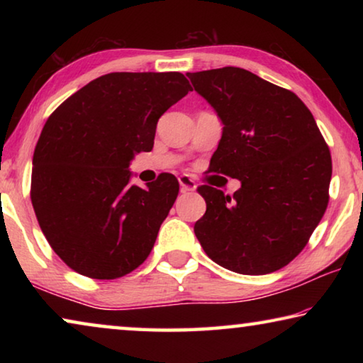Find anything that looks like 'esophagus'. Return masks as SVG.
I'll return each instance as SVG.
<instances>
[{
    "instance_id": "obj_1",
    "label": "esophagus",
    "mask_w": 363,
    "mask_h": 363,
    "mask_svg": "<svg viewBox=\"0 0 363 363\" xmlns=\"http://www.w3.org/2000/svg\"><path fill=\"white\" fill-rule=\"evenodd\" d=\"M179 186H181L182 192H194V190L196 189L195 181L190 176H187V174H182L179 177Z\"/></svg>"
}]
</instances>
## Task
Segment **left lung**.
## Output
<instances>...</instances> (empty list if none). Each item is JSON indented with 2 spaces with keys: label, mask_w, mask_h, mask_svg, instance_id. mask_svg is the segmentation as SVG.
<instances>
[{
  "label": "left lung",
  "mask_w": 363,
  "mask_h": 363,
  "mask_svg": "<svg viewBox=\"0 0 363 363\" xmlns=\"http://www.w3.org/2000/svg\"><path fill=\"white\" fill-rule=\"evenodd\" d=\"M223 121L210 169L242 182L233 196L200 186L195 235L232 272L264 275L291 262L328 205L331 155L299 97L238 67L187 73Z\"/></svg>",
  "instance_id": "8db88e82"
}]
</instances>
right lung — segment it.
<instances>
[{
	"label": "right lung",
	"instance_id": "1",
	"mask_svg": "<svg viewBox=\"0 0 363 363\" xmlns=\"http://www.w3.org/2000/svg\"><path fill=\"white\" fill-rule=\"evenodd\" d=\"M189 91L179 72H113L48 118L30 195L46 240L75 272L113 280L150 255L179 182L162 173L145 189L130 186L128 168L134 153L152 150L158 118Z\"/></svg>",
	"mask_w": 363,
	"mask_h": 363
}]
</instances>
